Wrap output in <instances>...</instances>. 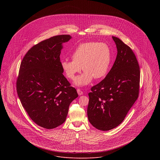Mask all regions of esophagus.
I'll return each mask as SVG.
<instances>
[{
  "instance_id": "obj_1",
  "label": "esophagus",
  "mask_w": 160,
  "mask_h": 160,
  "mask_svg": "<svg viewBox=\"0 0 160 160\" xmlns=\"http://www.w3.org/2000/svg\"><path fill=\"white\" fill-rule=\"evenodd\" d=\"M77 93H78V95H83V92L80 89H77Z\"/></svg>"
}]
</instances>
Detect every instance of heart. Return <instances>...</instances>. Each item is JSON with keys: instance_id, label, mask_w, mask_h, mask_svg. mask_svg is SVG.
<instances>
[{"instance_id": "b5f03b06", "label": "heart", "mask_w": 160, "mask_h": 160, "mask_svg": "<svg viewBox=\"0 0 160 160\" xmlns=\"http://www.w3.org/2000/svg\"><path fill=\"white\" fill-rule=\"evenodd\" d=\"M72 61L65 59L61 67L67 77L73 80L83 68V73L77 77L74 83L78 86L88 85L94 78L99 80L106 77L111 63L110 47L104 42H87L77 46L72 54Z\"/></svg>"}]
</instances>
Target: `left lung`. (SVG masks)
Wrapping results in <instances>:
<instances>
[{
  "label": "left lung",
  "mask_w": 160,
  "mask_h": 160,
  "mask_svg": "<svg viewBox=\"0 0 160 160\" xmlns=\"http://www.w3.org/2000/svg\"><path fill=\"white\" fill-rule=\"evenodd\" d=\"M117 48L114 64L106 77L89 93V121L97 129L108 131L121 124L137 100L140 67L129 46L112 37Z\"/></svg>",
  "instance_id": "1"
}]
</instances>
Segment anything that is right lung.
Instances as JSON below:
<instances>
[{
	"mask_svg": "<svg viewBox=\"0 0 160 160\" xmlns=\"http://www.w3.org/2000/svg\"><path fill=\"white\" fill-rule=\"evenodd\" d=\"M70 39L61 35L44 40L33 46L21 62L18 96L31 119L46 129L65 121L71 102L78 97L62 74L60 61L62 44Z\"/></svg>",
	"mask_w": 160,
	"mask_h": 160,
	"instance_id": "1",
	"label": "right lung"
}]
</instances>
